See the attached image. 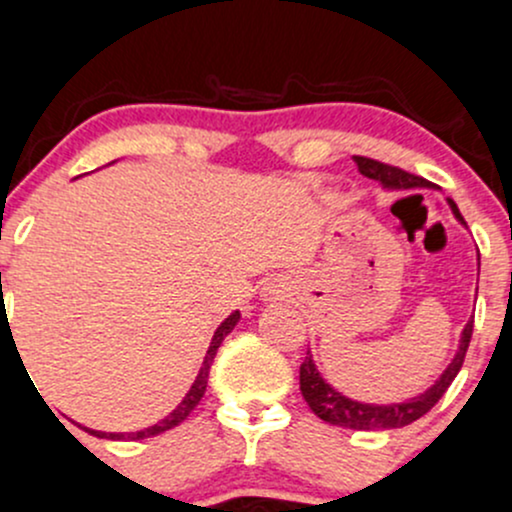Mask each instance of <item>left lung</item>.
Segmentation results:
<instances>
[{
    "mask_svg": "<svg viewBox=\"0 0 512 512\" xmlns=\"http://www.w3.org/2000/svg\"><path fill=\"white\" fill-rule=\"evenodd\" d=\"M355 164H358L360 174L368 176V179L380 181L385 188H419V186H432L429 181L419 179V176L410 174V171L400 169V166L383 164L378 159L370 157H353ZM449 206L454 211L456 218L466 225L464 215L459 213L456 203L449 198ZM481 260V257H478ZM473 333V321L464 326V333H461L459 351H456L454 360L449 363V368L441 373V378L429 387L424 395L412 397L407 402H392V405H365V402H355L351 397L341 395L338 390H333L331 385L321 378V373L316 370L314 360H311V353H306L304 363L299 368V387L301 395H304L306 405L311 407V412L319 419H324L328 424H336V427L346 429H397L407 427V424L417 422L419 417H424L434 405L441 400V395L446 392V387L454 383V378L459 375L461 365H464L466 351H469Z\"/></svg>",
    "mask_w": 512,
    "mask_h": 512,
    "instance_id": "left-lung-1",
    "label": "left lung"
}]
</instances>
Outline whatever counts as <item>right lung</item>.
<instances>
[{
    "mask_svg": "<svg viewBox=\"0 0 512 512\" xmlns=\"http://www.w3.org/2000/svg\"><path fill=\"white\" fill-rule=\"evenodd\" d=\"M238 321H240V314H238V311H235V314H230L228 319H225L223 324L218 326V331H215V336H213V341H211V348H208V353H206V360H203L201 373H198V378L193 380L191 390L186 392V397H184V400H181V405L176 407V410L171 412L169 417H164L159 424H154V427H147V429H142V432H132V434H107V432H95V429H88V427H85V432L95 434V437H102V439H134V441H137V439L157 437V434H161V432H169V429L179 427V424L184 422L188 414L193 412V407H196L198 402H201L203 392H206L208 373H211V363H213L215 353H218V348H220V343H223V338L228 336L230 331H233Z\"/></svg>",
    "mask_w": 512,
    "mask_h": 512,
    "instance_id": "obj_1",
    "label": "right lung"
}]
</instances>
